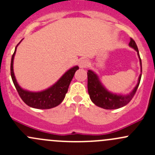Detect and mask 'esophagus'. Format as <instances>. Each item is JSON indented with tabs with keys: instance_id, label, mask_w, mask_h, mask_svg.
Masks as SVG:
<instances>
[{
	"instance_id": "34e87169",
	"label": "esophagus",
	"mask_w": 155,
	"mask_h": 155,
	"mask_svg": "<svg viewBox=\"0 0 155 155\" xmlns=\"http://www.w3.org/2000/svg\"><path fill=\"white\" fill-rule=\"evenodd\" d=\"M88 65H89V61L87 60V59H81V60L79 61L80 68H87Z\"/></svg>"
}]
</instances>
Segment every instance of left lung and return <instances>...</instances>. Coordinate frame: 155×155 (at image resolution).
Returning <instances> with one entry per match:
<instances>
[{"label": "left lung", "instance_id": "8db88e82", "mask_svg": "<svg viewBox=\"0 0 155 155\" xmlns=\"http://www.w3.org/2000/svg\"><path fill=\"white\" fill-rule=\"evenodd\" d=\"M129 45L137 52L139 61H140L141 68H142V61L139 56V50H138L136 42L133 38H130ZM141 77H142V74L139 75L137 84L133 91L130 94L123 96V95L115 94V93L108 91L100 82L97 74H95L91 70H89L87 72V87H88V93L90 95V99L95 105L105 109H117V108H121L127 105L130 100L133 99L139 85Z\"/></svg>", "mask_w": 155, "mask_h": 155}]
</instances>
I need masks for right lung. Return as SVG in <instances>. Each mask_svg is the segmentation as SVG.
<instances>
[{
    "label": "right lung",
    "mask_w": 155,
    "mask_h": 155,
    "mask_svg": "<svg viewBox=\"0 0 155 155\" xmlns=\"http://www.w3.org/2000/svg\"><path fill=\"white\" fill-rule=\"evenodd\" d=\"M19 44H17V46L19 45ZM16 51V47L12 56L10 74H11V78L15 87L22 101L28 106L38 108V109H49V108H54L59 105L63 101L65 94L68 92L70 83L74 77V73L78 69H79V67L76 65L67 71L56 84H53L52 87H49L47 90L41 92L28 91V90H23L18 84L15 78L14 72H13V59H14Z\"/></svg>",
    "instance_id": "obj_1"
}]
</instances>
